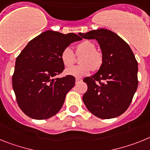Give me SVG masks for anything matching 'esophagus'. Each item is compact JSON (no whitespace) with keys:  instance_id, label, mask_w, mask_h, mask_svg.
<instances>
[{"instance_id":"obj_1","label":"esophagus","mask_w":150,"mask_h":150,"mask_svg":"<svg viewBox=\"0 0 150 150\" xmlns=\"http://www.w3.org/2000/svg\"><path fill=\"white\" fill-rule=\"evenodd\" d=\"M81 81H82V79H75V82H76V84L81 82Z\"/></svg>"}]
</instances>
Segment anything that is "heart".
Returning a JSON list of instances; mask_svg holds the SVG:
<instances>
[{
	"label": "heart",
	"mask_w": 150,
	"mask_h": 150,
	"mask_svg": "<svg viewBox=\"0 0 150 150\" xmlns=\"http://www.w3.org/2000/svg\"><path fill=\"white\" fill-rule=\"evenodd\" d=\"M78 54H83L81 57V65L73 66L66 70L69 75L81 78L87 75L93 70H97L102 66L103 56L100 52L96 50V46L92 41H84L76 47ZM60 59L66 67H70L75 62V55L71 47H67L63 49L60 54Z\"/></svg>",
	"instance_id": "b5f03b06"
}]
</instances>
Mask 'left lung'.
I'll list each match as a JSON object with an SVG mask.
<instances>
[{"instance_id":"left-lung-1","label":"left lung","mask_w":150,"mask_h":150,"mask_svg":"<svg viewBox=\"0 0 150 150\" xmlns=\"http://www.w3.org/2000/svg\"><path fill=\"white\" fill-rule=\"evenodd\" d=\"M79 35L83 38L97 40L103 56L98 71L84 79L88 91L83 101L98 118L119 116L130 106L137 88L138 64L134 54L129 45L110 30L99 28Z\"/></svg>"}]
</instances>
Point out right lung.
<instances>
[{"mask_svg":"<svg viewBox=\"0 0 150 150\" xmlns=\"http://www.w3.org/2000/svg\"><path fill=\"white\" fill-rule=\"evenodd\" d=\"M82 38L74 33L64 35L48 30L28 43L16 60L13 88L22 111L38 120L55 115L73 88L71 75L56 78L64 70L62 50Z\"/></svg>","mask_w":150,"mask_h":150,"instance_id":"add662e5","label":"right lung"}]
</instances>
